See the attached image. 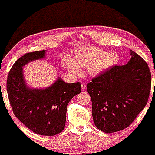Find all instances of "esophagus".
I'll return each instance as SVG.
<instances>
[{
	"mask_svg": "<svg viewBox=\"0 0 155 155\" xmlns=\"http://www.w3.org/2000/svg\"><path fill=\"white\" fill-rule=\"evenodd\" d=\"M86 83L83 82L82 84H81V88L83 89V90H84V89H86Z\"/></svg>",
	"mask_w": 155,
	"mask_h": 155,
	"instance_id": "obj_1",
	"label": "esophagus"
}]
</instances>
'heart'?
<instances>
[{
	"mask_svg": "<svg viewBox=\"0 0 155 155\" xmlns=\"http://www.w3.org/2000/svg\"><path fill=\"white\" fill-rule=\"evenodd\" d=\"M119 56L115 53H107L94 46L80 47L74 52L72 62L64 60L63 66L75 75L81 74L82 68H88L91 74L97 75L116 64Z\"/></svg>",
	"mask_w": 155,
	"mask_h": 155,
	"instance_id": "heart-1",
	"label": "heart"
}]
</instances>
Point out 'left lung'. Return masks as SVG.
<instances>
[{
  "label": "left lung",
  "instance_id": "obj_1",
  "mask_svg": "<svg viewBox=\"0 0 155 155\" xmlns=\"http://www.w3.org/2000/svg\"><path fill=\"white\" fill-rule=\"evenodd\" d=\"M130 55L127 64L114 65L93 78L87 86L93 121L104 133L127 128L147 103L151 72L140 55L131 50Z\"/></svg>",
  "mask_w": 155,
  "mask_h": 155
}]
</instances>
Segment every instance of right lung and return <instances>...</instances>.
<instances>
[{
  "mask_svg": "<svg viewBox=\"0 0 155 155\" xmlns=\"http://www.w3.org/2000/svg\"><path fill=\"white\" fill-rule=\"evenodd\" d=\"M44 55L45 51H39L19 58L8 74L7 92L12 112L21 123L35 134L53 136L64 130L67 104L81 87L79 82L67 84L59 78L47 88H28L22 67Z\"/></svg>",
  "mask_w": 155,
  "mask_h": 155,
  "instance_id": "obj_1",
  "label": "right lung"
}]
</instances>
